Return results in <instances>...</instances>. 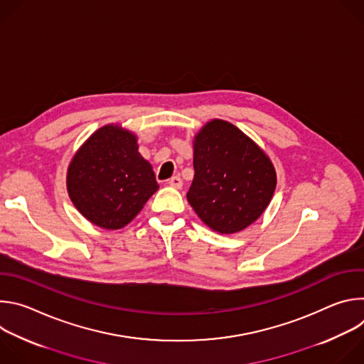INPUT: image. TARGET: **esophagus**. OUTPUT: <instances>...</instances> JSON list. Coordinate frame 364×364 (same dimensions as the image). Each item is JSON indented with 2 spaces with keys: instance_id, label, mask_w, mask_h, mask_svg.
Segmentation results:
<instances>
[{
  "instance_id": "34e87169",
  "label": "esophagus",
  "mask_w": 364,
  "mask_h": 364,
  "mask_svg": "<svg viewBox=\"0 0 364 364\" xmlns=\"http://www.w3.org/2000/svg\"><path fill=\"white\" fill-rule=\"evenodd\" d=\"M170 187H174V188H181L183 187V180L178 177V176H174L168 180L167 183Z\"/></svg>"
}]
</instances>
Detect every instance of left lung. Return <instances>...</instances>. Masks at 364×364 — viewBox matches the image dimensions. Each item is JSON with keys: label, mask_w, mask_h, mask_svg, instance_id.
<instances>
[{"label": "left lung", "mask_w": 364, "mask_h": 364, "mask_svg": "<svg viewBox=\"0 0 364 364\" xmlns=\"http://www.w3.org/2000/svg\"><path fill=\"white\" fill-rule=\"evenodd\" d=\"M193 166L187 200L204 225L222 235L237 233L261 218L277 187L265 151L223 119L209 121L194 135Z\"/></svg>", "instance_id": "obj_1"}]
</instances>
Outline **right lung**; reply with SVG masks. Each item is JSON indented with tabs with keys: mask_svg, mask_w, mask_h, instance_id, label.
<instances>
[{
	"mask_svg": "<svg viewBox=\"0 0 364 364\" xmlns=\"http://www.w3.org/2000/svg\"><path fill=\"white\" fill-rule=\"evenodd\" d=\"M79 213L95 226H127L159 190L152 166L138 152L136 135L119 124L95 131L75 152L66 176Z\"/></svg>",
	"mask_w": 364,
	"mask_h": 364,
	"instance_id": "right-lung-1",
	"label": "right lung"
}]
</instances>
